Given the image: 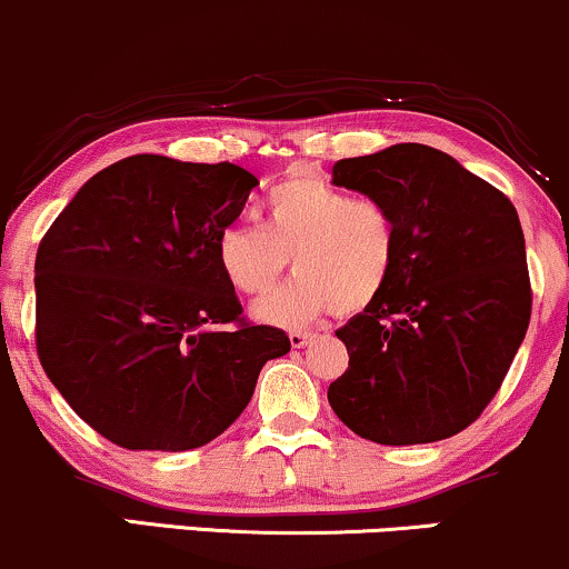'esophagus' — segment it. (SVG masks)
Instances as JSON below:
<instances>
[{
	"mask_svg": "<svg viewBox=\"0 0 569 569\" xmlns=\"http://www.w3.org/2000/svg\"><path fill=\"white\" fill-rule=\"evenodd\" d=\"M289 341L293 349H305L315 341V333H307V330H293V333L289 336Z\"/></svg>",
	"mask_w": 569,
	"mask_h": 569,
	"instance_id": "esophagus-1",
	"label": "esophagus"
}]
</instances>
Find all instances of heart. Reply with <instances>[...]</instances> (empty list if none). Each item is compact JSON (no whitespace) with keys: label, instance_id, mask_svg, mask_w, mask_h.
<instances>
[{"label":"heart","instance_id":"obj_1","mask_svg":"<svg viewBox=\"0 0 569 569\" xmlns=\"http://www.w3.org/2000/svg\"><path fill=\"white\" fill-rule=\"evenodd\" d=\"M214 254L243 297L270 291L291 257L297 278L257 301L251 315L264 326L297 330L330 309L362 312L383 293L397 268L399 226L383 201L293 176L264 197L262 228H222Z\"/></svg>","mask_w":569,"mask_h":569}]
</instances>
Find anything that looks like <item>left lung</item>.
<instances>
[{
    "instance_id": "left-lung-1",
    "label": "left lung",
    "mask_w": 569,
    "mask_h": 569,
    "mask_svg": "<svg viewBox=\"0 0 569 569\" xmlns=\"http://www.w3.org/2000/svg\"><path fill=\"white\" fill-rule=\"evenodd\" d=\"M333 186L383 201L399 254L383 293L336 330L349 370L330 383V407L376 443L457 436L496 397L530 322L517 210L426 143L336 162Z\"/></svg>"
}]
</instances>
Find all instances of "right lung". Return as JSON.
<instances>
[{
    "label": "right lung",
    "instance_id": "right-lung-1",
    "mask_svg": "<svg viewBox=\"0 0 569 569\" xmlns=\"http://www.w3.org/2000/svg\"><path fill=\"white\" fill-rule=\"evenodd\" d=\"M254 186L231 162L133 154L89 178L41 239V368L112 443H210L247 409L262 365L291 349L283 330L241 322L214 254Z\"/></svg>",
    "mask_w": 569,
    "mask_h": 569
}]
</instances>
